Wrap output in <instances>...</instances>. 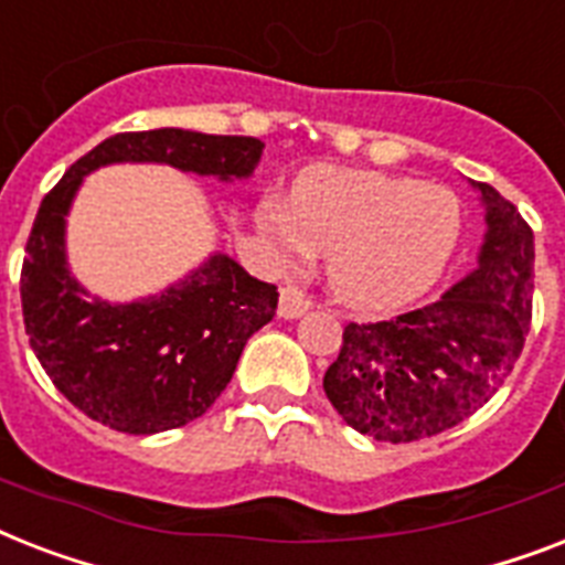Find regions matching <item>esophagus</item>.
Masks as SVG:
<instances>
[{
	"instance_id": "obj_1",
	"label": "esophagus",
	"mask_w": 565,
	"mask_h": 565,
	"mask_svg": "<svg viewBox=\"0 0 565 565\" xmlns=\"http://www.w3.org/2000/svg\"><path fill=\"white\" fill-rule=\"evenodd\" d=\"M310 305H313V301L298 290V287H284L281 301H278V316H281V319H298V316H305L307 310H310Z\"/></svg>"
}]
</instances>
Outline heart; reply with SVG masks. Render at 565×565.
<instances>
[{"instance_id": "1", "label": "heart", "mask_w": 565, "mask_h": 565, "mask_svg": "<svg viewBox=\"0 0 565 565\" xmlns=\"http://www.w3.org/2000/svg\"><path fill=\"white\" fill-rule=\"evenodd\" d=\"M260 226L281 258L328 255L339 301L388 310L441 278L461 237V203L409 177L316 168L296 185L292 209L269 205Z\"/></svg>"}]
</instances>
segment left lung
Here are the masks:
<instances>
[{
	"label": "left lung",
	"mask_w": 565,
	"mask_h": 565,
	"mask_svg": "<svg viewBox=\"0 0 565 565\" xmlns=\"http://www.w3.org/2000/svg\"><path fill=\"white\" fill-rule=\"evenodd\" d=\"M479 269L386 322H348L324 394L356 433L409 444L452 429L511 377L531 328L534 232L488 182Z\"/></svg>",
	"instance_id": "left-lung-1"
}]
</instances>
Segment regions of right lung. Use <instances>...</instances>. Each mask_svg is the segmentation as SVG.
<instances>
[{"mask_svg":"<svg viewBox=\"0 0 565 565\" xmlns=\"http://www.w3.org/2000/svg\"><path fill=\"white\" fill-rule=\"evenodd\" d=\"M252 136L194 130L116 132L81 156L43 196L25 243L20 296L25 333L60 394L92 420L153 435L205 415L235 374L243 345L273 322L275 284L252 278L228 255L162 296L109 305L68 275L63 226L77 185L100 164L164 162L203 177H249L260 162Z\"/></svg>","mask_w":565,"mask_h":565,"instance_id":"obj_1","label":"right lung"}]
</instances>
